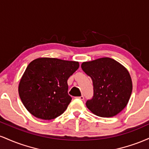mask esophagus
<instances>
[{"label": "esophagus", "instance_id": "obj_1", "mask_svg": "<svg viewBox=\"0 0 149 149\" xmlns=\"http://www.w3.org/2000/svg\"><path fill=\"white\" fill-rule=\"evenodd\" d=\"M77 98H78V99H79V100H84V97H83V96H80V97H77Z\"/></svg>", "mask_w": 149, "mask_h": 149}]
</instances>
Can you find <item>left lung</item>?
Instances as JSON below:
<instances>
[{
	"mask_svg": "<svg viewBox=\"0 0 149 149\" xmlns=\"http://www.w3.org/2000/svg\"><path fill=\"white\" fill-rule=\"evenodd\" d=\"M92 80L94 95L86 106L95 115L113 117L127 106L132 91L130 75L117 61L103 57L81 64Z\"/></svg>",
	"mask_w": 149,
	"mask_h": 149,
	"instance_id": "8db88e82",
	"label": "left lung"
}]
</instances>
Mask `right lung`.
<instances>
[{
  "mask_svg": "<svg viewBox=\"0 0 149 149\" xmlns=\"http://www.w3.org/2000/svg\"><path fill=\"white\" fill-rule=\"evenodd\" d=\"M79 67L78 61L57 58L34 59L19 84V95L30 113L42 120L56 118L71 102L67 80Z\"/></svg>",
  "mask_w": 149,
  "mask_h": 149,
  "instance_id": "1",
  "label": "right lung"
}]
</instances>
